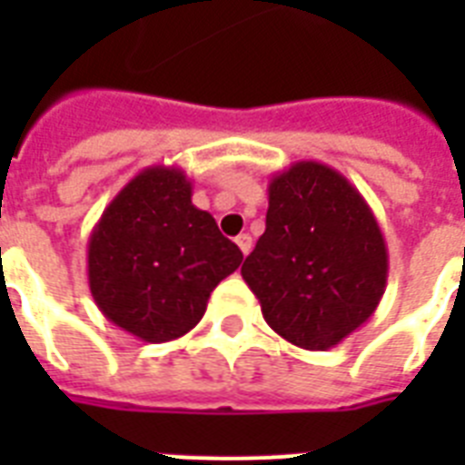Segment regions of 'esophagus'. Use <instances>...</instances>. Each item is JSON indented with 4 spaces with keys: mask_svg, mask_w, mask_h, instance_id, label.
Here are the masks:
<instances>
[{
    "mask_svg": "<svg viewBox=\"0 0 465 465\" xmlns=\"http://www.w3.org/2000/svg\"><path fill=\"white\" fill-rule=\"evenodd\" d=\"M236 246L241 248V253L248 255L251 253V248H253V239H251L248 233H239V236H236Z\"/></svg>",
    "mask_w": 465,
    "mask_h": 465,
    "instance_id": "obj_1",
    "label": "esophagus"
}]
</instances>
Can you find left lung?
I'll use <instances>...</instances> for the list:
<instances>
[{
    "mask_svg": "<svg viewBox=\"0 0 465 465\" xmlns=\"http://www.w3.org/2000/svg\"><path fill=\"white\" fill-rule=\"evenodd\" d=\"M241 275L277 335L328 350L376 311L389 251L374 212L345 175L297 161L270 181L265 233Z\"/></svg>",
    "mask_w": 465,
    "mask_h": 465,
    "instance_id": "obj_1",
    "label": "left lung"
}]
</instances>
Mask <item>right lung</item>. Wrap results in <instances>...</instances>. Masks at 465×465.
Returning a JSON list of instances; mask_svg holds the SVG:
<instances>
[{
    "instance_id": "obj_1",
    "label": "right lung",
    "mask_w": 465,
    "mask_h": 465,
    "mask_svg": "<svg viewBox=\"0 0 465 465\" xmlns=\"http://www.w3.org/2000/svg\"><path fill=\"white\" fill-rule=\"evenodd\" d=\"M175 166H149L105 207L89 236V287L111 323L144 342L193 331L212 290L243 261Z\"/></svg>"
}]
</instances>
